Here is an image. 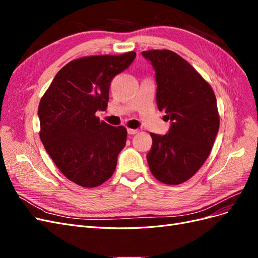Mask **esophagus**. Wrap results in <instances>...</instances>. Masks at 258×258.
Masks as SVG:
<instances>
[{
    "mask_svg": "<svg viewBox=\"0 0 258 258\" xmlns=\"http://www.w3.org/2000/svg\"><path fill=\"white\" fill-rule=\"evenodd\" d=\"M127 131H128V135H136V134H138V130L137 129H127Z\"/></svg>",
    "mask_w": 258,
    "mask_h": 258,
    "instance_id": "esophagus-1",
    "label": "esophagus"
}]
</instances>
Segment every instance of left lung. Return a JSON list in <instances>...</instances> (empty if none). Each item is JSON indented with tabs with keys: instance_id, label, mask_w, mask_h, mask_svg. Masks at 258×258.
I'll return each instance as SVG.
<instances>
[{
	"instance_id": "left-lung-1",
	"label": "left lung",
	"mask_w": 258,
	"mask_h": 258,
	"mask_svg": "<svg viewBox=\"0 0 258 258\" xmlns=\"http://www.w3.org/2000/svg\"><path fill=\"white\" fill-rule=\"evenodd\" d=\"M155 71L156 101L166 112L170 129L151 134L146 155L153 175L169 185L189 179L204 165L220 128L216 98L211 86L188 62L168 50L142 51Z\"/></svg>"
}]
</instances>
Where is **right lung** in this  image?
<instances>
[{
  "label": "right lung",
  "instance_id": "obj_1",
  "mask_svg": "<svg viewBox=\"0 0 258 258\" xmlns=\"http://www.w3.org/2000/svg\"><path fill=\"white\" fill-rule=\"evenodd\" d=\"M136 56L130 51L69 62L41 99V141L62 174L77 185L97 187L114 173L127 129L100 121L96 112L105 110L112 80Z\"/></svg>",
  "mask_w": 258,
  "mask_h": 258
}]
</instances>
